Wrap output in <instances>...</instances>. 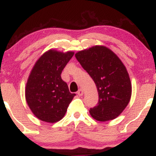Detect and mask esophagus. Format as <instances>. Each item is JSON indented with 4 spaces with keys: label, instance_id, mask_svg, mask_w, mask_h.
<instances>
[{
    "label": "esophagus",
    "instance_id": "34e87169",
    "mask_svg": "<svg viewBox=\"0 0 156 156\" xmlns=\"http://www.w3.org/2000/svg\"><path fill=\"white\" fill-rule=\"evenodd\" d=\"M77 94L79 96H83V89H80L77 92Z\"/></svg>",
    "mask_w": 156,
    "mask_h": 156
}]
</instances>
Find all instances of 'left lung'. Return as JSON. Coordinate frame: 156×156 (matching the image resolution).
<instances>
[{"mask_svg": "<svg viewBox=\"0 0 156 156\" xmlns=\"http://www.w3.org/2000/svg\"><path fill=\"white\" fill-rule=\"evenodd\" d=\"M75 56L98 88V103L90 108L91 117L98 121L116 118L127 106L132 94L131 81L124 65L104 46L79 51Z\"/></svg>", "mask_w": 156, "mask_h": 156, "instance_id": "left-lung-1", "label": "left lung"}]
</instances>
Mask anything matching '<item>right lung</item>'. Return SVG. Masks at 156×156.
<instances>
[{
    "label": "right lung",
    "mask_w": 156,
    "mask_h": 156,
    "mask_svg": "<svg viewBox=\"0 0 156 156\" xmlns=\"http://www.w3.org/2000/svg\"><path fill=\"white\" fill-rule=\"evenodd\" d=\"M74 53L50 50L36 61L28 78L25 98L36 118L55 123L65 116L75 94L69 91L61 73Z\"/></svg>",
    "instance_id": "obj_1"
}]
</instances>
